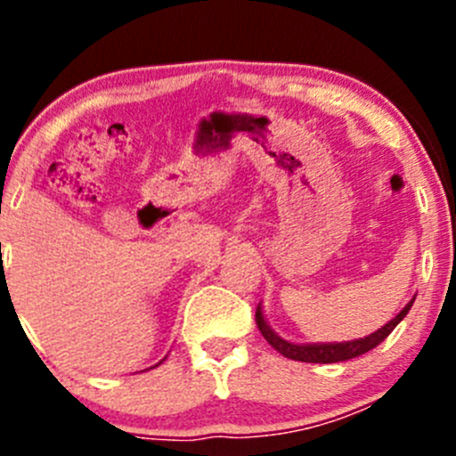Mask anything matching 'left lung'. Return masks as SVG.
Segmentation results:
<instances>
[{
  "instance_id": "left-lung-1",
  "label": "left lung",
  "mask_w": 456,
  "mask_h": 456,
  "mask_svg": "<svg viewBox=\"0 0 456 456\" xmlns=\"http://www.w3.org/2000/svg\"><path fill=\"white\" fill-rule=\"evenodd\" d=\"M412 302L415 300L408 302V305L402 309V314H399L397 317H393L388 324L381 326V329L375 330V333H370L369 338L355 339V342H339V344L284 342V339H280L278 335L269 329V324H266L265 317H262L260 306L256 309V324H257V329H260L262 338H265L266 342H269L271 346L280 353V355L289 357V360H296V362H309V364H335V362H346V360H353V357H360V355H364V353L372 351L375 346H379V344L384 342L390 333H393L395 326H397L399 322L406 317L408 311H411Z\"/></svg>"
}]
</instances>
